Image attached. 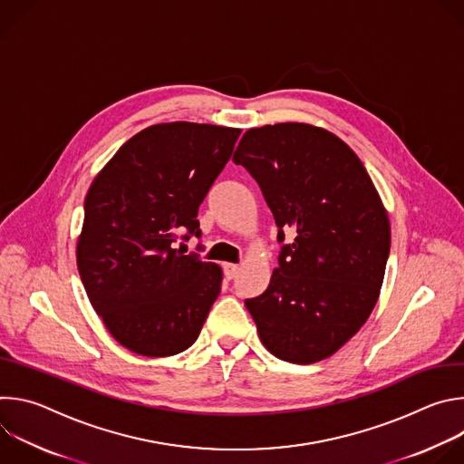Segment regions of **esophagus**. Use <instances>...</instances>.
<instances>
[{
    "instance_id": "34e87169",
    "label": "esophagus",
    "mask_w": 464,
    "mask_h": 464,
    "mask_svg": "<svg viewBox=\"0 0 464 464\" xmlns=\"http://www.w3.org/2000/svg\"><path fill=\"white\" fill-rule=\"evenodd\" d=\"M237 272H238L237 264H231V262H226V264H224V276H226L227 279H233V277L237 276Z\"/></svg>"
}]
</instances>
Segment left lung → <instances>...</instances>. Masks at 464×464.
<instances>
[{"mask_svg":"<svg viewBox=\"0 0 464 464\" xmlns=\"http://www.w3.org/2000/svg\"><path fill=\"white\" fill-rule=\"evenodd\" d=\"M233 161L258 183L283 244L268 288L244 301L260 342L292 363L328 358L380 295L391 247L380 196L349 145L304 122L247 130Z\"/></svg>","mask_w":464,"mask_h":464,"instance_id":"1","label":"left lung"}]
</instances>
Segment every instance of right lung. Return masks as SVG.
<instances>
[{
    "label": "right lung",
    "mask_w": 464,
    "mask_h": 464,
    "mask_svg": "<svg viewBox=\"0 0 464 464\" xmlns=\"http://www.w3.org/2000/svg\"><path fill=\"white\" fill-rule=\"evenodd\" d=\"M238 128L165 122L128 140L84 202L77 266L92 306L131 353L188 349L220 294L222 270L178 240L202 237L198 208L229 161Z\"/></svg>",
    "instance_id": "1"
}]
</instances>
